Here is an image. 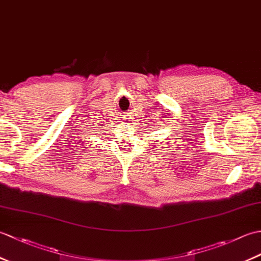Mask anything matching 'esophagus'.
I'll return each mask as SVG.
<instances>
[{"label":"esophagus","mask_w":261,"mask_h":261,"mask_svg":"<svg viewBox=\"0 0 261 261\" xmlns=\"http://www.w3.org/2000/svg\"><path fill=\"white\" fill-rule=\"evenodd\" d=\"M124 119H129V118H127V116H125V118Z\"/></svg>","instance_id":"esophagus-1"}]
</instances>
